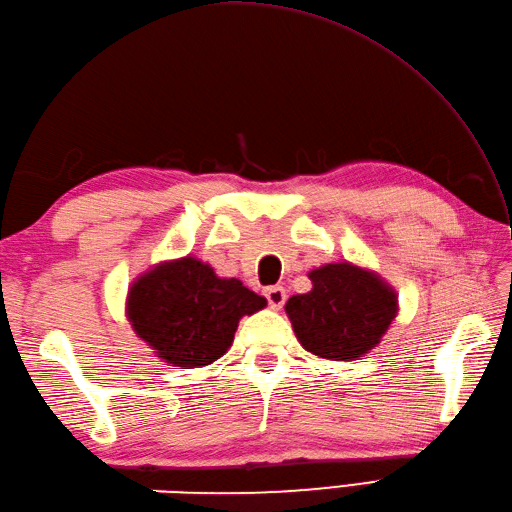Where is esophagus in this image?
<instances>
[{"label": "esophagus", "mask_w": 512, "mask_h": 512, "mask_svg": "<svg viewBox=\"0 0 512 512\" xmlns=\"http://www.w3.org/2000/svg\"><path fill=\"white\" fill-rule=\"evenodd\" d=\"M264 297L268 299V306L273 310H279L286 303V290L281 286H270L264 290Z\"/></svg>", "instance_id": "obj_1"}]
</instances>
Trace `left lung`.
<instances>
[{
    "label": "left lung",
    "instance_id": "obj_1",
    "mask_svg": "<svg viewBox=\"0 0 512 512\" xmlns=\"http://www.w3.org/2000/svg\"><path fill=\"white\" fill-rule=\"evenodd\" d=\"M312 290L286 303L303 350L330 361H356L383 339L398 314V295L376 273L350 262L308 273Z\"/></svg>",
    "mask_w": 512,
    "mask_h": 512
}]
</instances>
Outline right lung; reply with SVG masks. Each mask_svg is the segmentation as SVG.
I'll return each instance as SVG.
<instances>
[{
    "instance_id": "add662e5",
    "label": "right lung",
    "mask_w": 512,
    "mask_h": 512,
    "mask_svg": "<svg viewBox=\"0 0 512 512\" xmlns=\"http://www.w3.org/2000/svg\"><path fill=\"white\" fill-rule=\"evenodd\" d=\"M266 306L239 279H222L195 257L140 275L127 295V319L156 356L173 367L211 365L233 343L237 323Z\"/></svg>"
}]
</instances>
